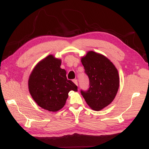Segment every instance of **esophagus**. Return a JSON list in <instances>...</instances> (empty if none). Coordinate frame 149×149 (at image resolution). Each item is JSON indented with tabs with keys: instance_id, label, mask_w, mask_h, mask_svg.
<instances>
[{
	"instance_id": "esophagus-1",
	"label": "esophagus",
	"mask_w": 149,
	"mask_h": 149,
	"mask_svg": "<svg viewBox=\"0 0 149 149\" xmlns=\"http://www.w3.org/2000/svg\"><path fill=\"white\" fill-rule=\"evenodd\" d=\"M73 82H74V83L77 85V86H78V83H77V79H74L73 80Z\"/></svg>"
}]
</instances>
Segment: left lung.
Masks as SVG:
<instances>
[{
    "label": "left lung",
    "mask_w": 149,
    "mask_h": 149,
    "mask_svg": "<svg viewBox=\"0 0 149 149\" xmlns=\"http://www.w3.org/2000/svg\"><path fill=\"white\" fill-rule=\"evenodd\" d=\"M81 63L90 80L89 89L81 90V95L90 108L100 111L113 102L118 92V70L108 58L93 51L82 57Z\"/></svg>",
    "instance_id": "8db88e82"
}]
</instances>
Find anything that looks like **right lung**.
Here are the masks:
<instances>
[{
    "instance_id": "obj_1",
    "label": "right lung",
    "mask_w": 149,
    "mask_h": 149,
    "mask_svg": "<svg viewBox=\"0 0 149 149\" xmlns=\"http://www.w3.org/2000/svg\"><path fill=\"white\" fill-rule=\"evenodd\" d=\"M61 60L49 55L38 63L28 81L31 97L42 108L56 112L63 108L70 91L77 86L66 78L65 69L60 68Z\"/></svg>"
}]
</instances>
